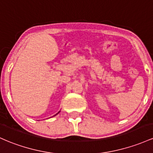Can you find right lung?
<instances>
[{
    "instance_id": "add662e5",
    "label": "right lung",
    "mask_w": 153,
    "mask_h": 153,
    "mask_svg": "<svg viewBox=\"0 0 153 153\" xmlns=\"http://www.w3.org/2000/svg\"><path fill=\"white\" fill-rule=\"evenodd\" d=\"M59 112H60V111H59ZM59 112H58V113H59ZM58 113H57V114H58ZM57 114H56V115H57ZM55 115H54V116H55Z\"/></svg>"
}]
</instances>
